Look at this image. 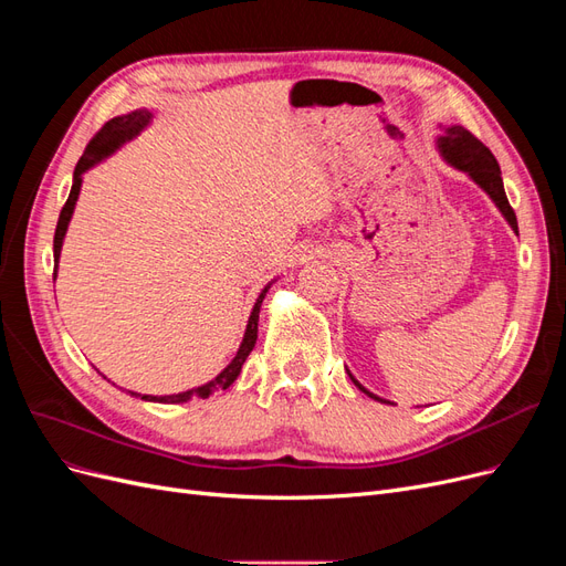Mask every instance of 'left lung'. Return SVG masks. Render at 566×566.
I'll use <instances>...</instances> for the list:
<instances>
[{
  "label": "left lung",
  "instance_id": "left-lung-1",
  "mask_svg": "<svg viewBox=\"0 0 566 566\" xmlns=\"http://www.w3.org/2000/svg\"><path fill=\"white\" fill-rule=\"evenodd\" d=\"M439 150H441V156L447 158V163L462 169V172H468L479 186L484 188V191L491 196V200L499 205V210L505 214L512 231L517 233V214L507 202L505 188H503V177H501V167H499V160L493 158V153L482 142H479L472 132H468L465 127H460V125L449 127L447 132H443V136H439ZM354 385L361 391H366L370 399L382 401L380 397H375V394L364 389L356 380H354Z\"/></svg>",
  "mask_w": 566,
  "mask_h": 566
}]
</instances>
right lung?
<instances>
[{"label": "right lung", "mask_w": 566, "mask_h": 566, "mask_svg": "<svg viewBox=\"0 0 566 566\" xmlns=\"http://www.w3.org/2000/svg\"><path fill=\"white\" fill-rule=\"evenodd\" d=\"M148 119H150V113H148V111H134V113H129V115L113 117V119H108V123L92 136V142L87 144V148H84L82 158H80L77 165H75L71 196H67V200H65V205H63V210H61V214H59V224H56V233H54V262H56V269H59V256H61L63 235H65V231H67V221H71V217H73L75 202H77V196H80L82 175L87 172V169H90L92 165H96L98 160H104L106 156H111V153L117 150L125 142L134 139V136L139 134V132L148 125ZM56 269H54V271H56ZM54 276H56V273H54ZM266 290H269V285L262 290V295L256 297V302H254V310H252V314H250L248 328H245V337H243V342H241V349H238V354L233 356V361H231L224 370H221L212 382L202 385V387H196V389L181 391V394H172V397H148V394H144V397L139 394V397L146 399V401H158V403H184V401L193 399V397L208 399L212 391L231 387L233 380L238 378V375H241V368H243V364H245V358L250 356V352H252V347H254V342H256V321H260V306H262V300H264V295H266ZM132 397H136V391H132Z\"/></svg>", "instance_id": "add662e5"}]
</instances>
